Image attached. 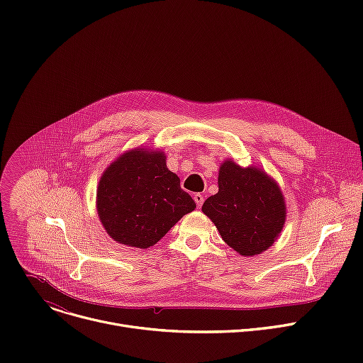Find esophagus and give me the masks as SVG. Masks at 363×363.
<instances>
[{
    "label": "esophagus",
    "mask_w": 363,
    "mask_h": 363,
    "mask_svg": "<svg viewBox=\"0 0 363 363\" xmlns=\"http://www.w3.org/2000/svg\"><path fill=\"white\" fill-rule=\"evenodd\" d=\"M194 201L196 202V205L201 208V205L203 203V195H202V194H195V195H194Z\"/></svg>",
    "instance_id": "esophagus-1"
}]
</instances>
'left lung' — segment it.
Segmentation results:
<instances>
[{"instance_id": "obj_1", "label": "left lung", "mask_w": 363, "mask_h": 363, "mask_svg": "<svg viewBox=\"0 0 363 363\" xmlns=\"http://www.w3.org/2000/svg\"><path fill=\"white\" fill-rule=\"evenodd\" d=\"M202 213L238 254L252 257L269 250L286 223L279 184L263 169L225 160L218 171V192L206 198Z\"/></svg>"}]
</instances>
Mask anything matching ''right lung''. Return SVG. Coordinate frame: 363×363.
Returning <instances> with one entry per match:
<instances>
[{
	"label": "right lung",
	"instance_id": "1",
	"mask_svg": "<svg viewBox=\"0 0 363 363\" xmlns=\"http://www.w3.org/2000/svg\"><path fill=\"white\" fill-rule=\"evenodd\" d=\"M96 208L112 240L149 248L196 205L168 169L165 153L139 146L122 153L101 174Z\"/></svg>",
	"mask_w": 363,
	"mask_h": 363
}]
</instances>
